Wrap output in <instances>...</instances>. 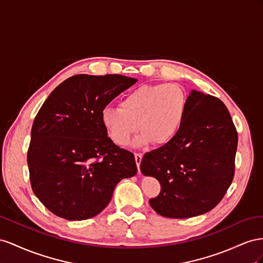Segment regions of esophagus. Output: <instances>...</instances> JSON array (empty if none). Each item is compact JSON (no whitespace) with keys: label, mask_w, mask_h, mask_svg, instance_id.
Instances as JSON below:
<instances>
[{"label":"esophagus","mask_w":263,"mask_h":263,"mask_svg":"<svg viewBox=\"0 0 263 263\" xmlns=\"http://www.w3.org/2000/svg\"><path fill=\"white\" fill-rule=\"evenodd\" d=\"M134 156H136V162H137V166H138V171H139V174H141V171H140V164H141V161H142V155L141 153H136L134 154Z\"/></svg>","instance_id":"1"}]
</instances>
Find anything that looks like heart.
<instances>
[{
    "mask_svg": "<svg viewBox=\"0 0 263 263\" xmlns=\"http://www.w3.org/2000/svg\"><path fill=\"white\" fill-rule=\"evenodd\" d=\"M187 110L185 90L176 84L141 85L127 92L120 107L101 111V123L112 141L129 143L139 130V146L153 142L163 145L173 140L182 129Z\"/></svg>",
    "mask_w": 263,
    "mask_h": 263,
    "instance_id": "heart-1",
    "label": "heart"
}]
</instances>
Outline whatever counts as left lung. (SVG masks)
<instances>
[{"instance_id":"1","label":"left lung","mask_w":263,"mask_h":263,"mask_svg":"<svg viewBox=\"0 0 263 263\" xmlns=\"http://www.w3.org/2000/svg\"><path fill=\"white\" fill-rule=\"evenodd\" d=\"M238 133L224 103L211 95L187 97L182 129L168 143L144 154L141 172L155 177L161 192L154 211L168 218H190L219 204L234 179Z\"/></svg>"}]
</instances>
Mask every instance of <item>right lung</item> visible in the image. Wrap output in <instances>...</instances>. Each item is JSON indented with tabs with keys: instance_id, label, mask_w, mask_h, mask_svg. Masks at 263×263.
Masks as SVG:
<instances>
[{
	"instance_id": "obj_1",
	"label": "right lung",
	"mask_w": 263,
	"mask_h": 263,
	"mask_svg": "<svg viewBox=\"0 0 263 263\" xmlns=\"http://www.w3.org/2000/svg\"><path fill=\"white\" fill-rule=\"evenodd\" d=\"M138 79L76 74L57 86L34 119L27 151L34 194L54 215L84 220L101 213L116 185L137 174L132 152L116 145L101 111Z\"/></svg>"
}]
</instances>
